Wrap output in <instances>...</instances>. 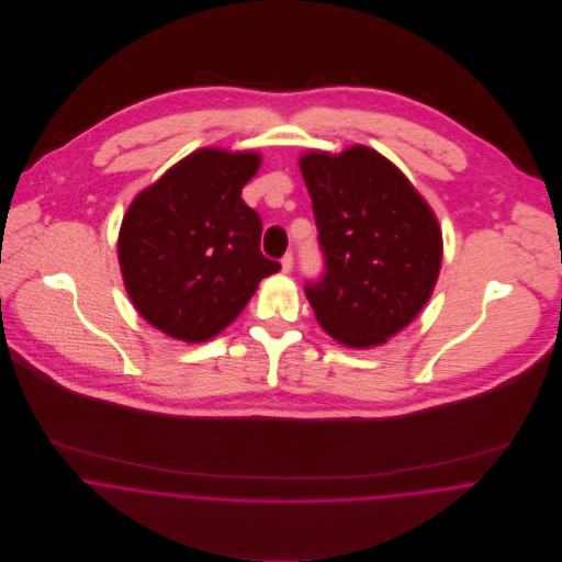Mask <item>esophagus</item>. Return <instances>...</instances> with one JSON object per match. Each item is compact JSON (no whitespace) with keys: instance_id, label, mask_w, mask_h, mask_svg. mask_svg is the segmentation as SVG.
I'll list each match as a JSON object with an SVG mask.
<instances>
[{"instance_id":"esophagus-1","label":"esophagus","mask_w":562,"mask_h":562,"mask_svg":"<svg viewBox=\"0 0 562 562\" xmlns=\"http://www.w3.org/2000/svg\"><path fill=\"white\" fill-rule=\"evenodd\" d=\"M281 268H283L285 274L292 272V268H294V255H292V252H285V255L281 257Z\"/></svg>"}]
</instances>
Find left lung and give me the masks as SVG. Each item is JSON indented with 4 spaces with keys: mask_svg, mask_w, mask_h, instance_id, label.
Segmentation results:
<instances>
[{
    "mask_svg": "<svg viewBox=\"0 0 562 562\" xmlns=\"http://www.w3.org/2000/svg\"><path fill=\"white\" fill-rule=\"evenodd\" d=\"M324 272L305 283L322 328L350 348L385 344L428 303L441 229L411 181L368 147L301 158Z\"/></svg>",
    "mask_w": 562,
    "mask_h": 562,
    "instance_id": "8db88e82",
    "label": "left lung"
}]
</instances>
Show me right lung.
Wrapping results in <instances>:
<instances>
[{
  "label": "right lung",
  "instance_id": "add662e5",
  "mask_svg": "<svg viewBox=\"0 0 562 562\" xmlns=\"http://www.w3.org/2000/svg\"><path fill=\"white\" fill-rule=\"evenodd\" d=\"M259 161L199 149L130 205L119 234L125 290L161 333L192 344L218 335L281 268L259 250L261 218L240 196Z\"/></svg>",
  "mask_w": 562,
  "mask_h": 562
}]
</instances>
